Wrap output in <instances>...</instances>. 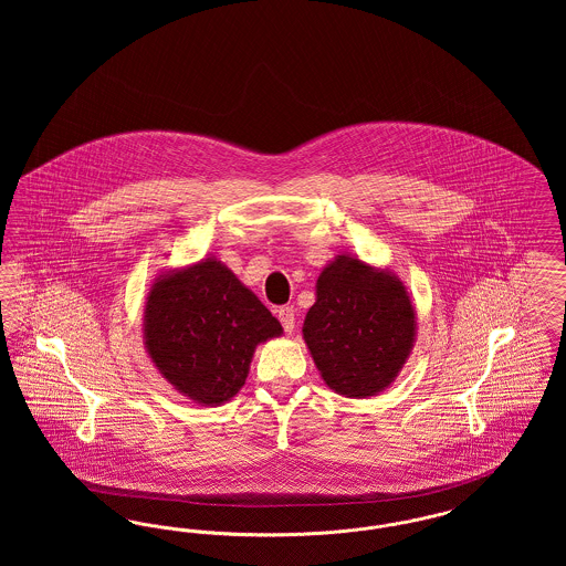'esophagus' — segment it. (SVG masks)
<instances>
[{
  "instance_id": "esophagus-1",
  "label": "esophagus",
  "mask_w": 566,
  "mask_h": 566,
  "mask_svg": "<svg viewBox=\"0 0 566 566\" xmlns=\"http://www.w3.org/2000/svg\"><path fill=\"white\" fill-rule=\"evenodd\" d=\"M277 318H280V323H282L284 331H286L289 335L295 331V310H293V305L280 307V310H277Z\"/></svg>"
}]
</instances>
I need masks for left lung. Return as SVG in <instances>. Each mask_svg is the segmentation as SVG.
Returning a JSON list of instances; mask_svg holds the SVG:
<instances>
[{
    "mask_svg": "<svg viewBox=\"0 0 566 566\" xmlns=\"http://www.w3.org/2000/svg\"><path fill=\"white\" fill-rule=\"evenodd\" d=\"M416 326L413 301L395 271L337 254L316 280L303 339L331 390L367 399L401 374Z\"/></svg>",
    "mask_w": 566,
    "mask_h": 566,
    "instance_id": "8db88e82",
    "label": "left lung"
}]
</instances>
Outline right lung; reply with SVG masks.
<instances>
[{
    "label": "right lung",
    "instance_id": "add662e5",
    "mask_svg": "<svg viewBox=\"0 0 566 566\" xmlns=\"http://www.w3.org/2000/svg\"><path fill=\"white\" fill-rule=\"evenodd\" d=\"M144 348L192 403L218 407L245 384L256 346L280 337L271 316L216 256L161 273L146 295Z\"/></svg>",
    "mask_w": 566,
    "mask_h": 566
}]
</instances>
